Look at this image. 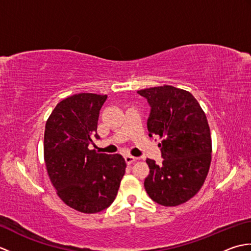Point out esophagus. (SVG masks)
Wrapping results in <instances>:
<instances>
[{
	"instance_id": "esophagus-1",
	"label": "esophagus",
	"mask_w": 251,
	"mask_h": 251,
	"mask_svg": "<svg viewBox=\"0 0 251 251\" xmlns=\"http://www.w3.org/2000/svg\"><path fill=\"white\" fill-rule=\"evenodd\" d=\"M138 159V157H135V156H131V155H126L125 156V162L127 163V164H131V163H134V162H136Z\"/></svg>"
}]
</instances>
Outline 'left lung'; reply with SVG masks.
I'll return each mask as SVG.
<instances>
[{"instance_id": "8db88e82", "label": "left lung", "mask_w": 251, "mask_h": 251, "mask_svg": "<svg viewBox=\"0 0 251 251\" xmlns=\"http://www.w3.org/2000/svg\"><path fill=\"white\" fill-rule=\"evenodd\" d=\"M151 106L148 130L159 136L163 163L147 158L145 188L159 205L183 204L201 190L209 172L211 137L205 112L191 93L169 85L138 90Z\"/></svg>"}]
</instances>
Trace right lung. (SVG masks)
I'll list each match as a JSON object with an SVG mask.
<instances>
[{
	"instance_id": "1",
	"label": "right lung",
	"mask_w": 251,
	"mask_h": 251,
	"mask_svg": "<svg viewBox=\"0 0 251 251\" xmlns=\"http://www.w3.org/2000/svg\"><path fill=\"white\" fill-rule=\"evenodd\" d=\"M106 95L82 93L63 99L45 125L44 159L50 182L69 207L96 214L115 200L126 163L120 154L89 150L99 139V111Z\"/></svg>"
}]
</instances>
